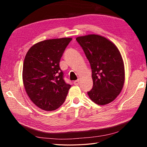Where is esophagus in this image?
Wrapping results in <instances>:
<instances>
[{
  "label": "esophagus",
  "mask_w": 147,
  "mask_h": 147,
  "mask_svg": "<svg viewBox=\"0 0 147 147\" xmlns=\"http://www.w3.org/2000/svg\"><path fill=\"white\" fill-rule=\"evenodd\" d=\"M79 83H80V80L79 79L76 80V81H74V84L75 85H78Z\"/></svg>",
  "instance_id": "34e87169"
}]
</instances>
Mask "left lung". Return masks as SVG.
<instances>
[{
  "label": "left lung",
  "instance_id": "obj_1",
  "mask_svg": "<svg viewBox=\"0 0 147 147\" xmlns=\"http://www.w3.org/2000/svg\"><path fill=\"white\" fill-rule=\"evenodd\" d=\"M82 47L92 68L93 88L90 98L100 105L116 98L123 88L125 79L124 62L114 43L98 35H88L76 38Z\"/></svg>",
  "mask_w": 147,
  "mask_h": 147
}]
</instances>
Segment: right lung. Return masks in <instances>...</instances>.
I'll use <instances>...</instances> for the list:
<instances>
[{
	"instance_id": "obj_1",
	"label": "right lung",
	"mask_w": 147,
	"mask_h": 147,
	"mask_svg": "<svg viewBox=\"0 0 147 147\" xmlns=\"http://www.w3.org/2000/svg\"><path fill=\"white\" fill-rule=\"evenodd\" d=\"M71 38L45 40L35 43L24 57L23 82L35 105L42 110L55 111L62 105L71 85L65 83L59 66Z\"/></svg>"
}]
</instances>
